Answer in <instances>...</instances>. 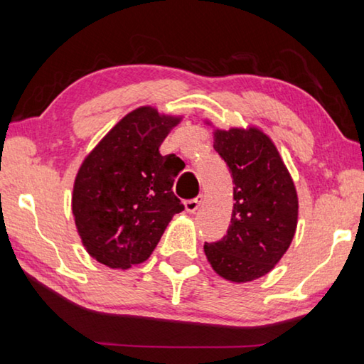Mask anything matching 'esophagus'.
Wrapping results in <instances>:
<instances>
[{
    "mask_svg": "<svg viewBox=\"0 0 364 364\" xmlns=\"http://www.w3.org/2000/svg\"><path fill=\"white\" fill-rule=\"evenodd\" d=\"M202 202H204V196H197L196 199H191V200H186L184 202V208H186V212L189 213H194L199 210V207L202 205Z\"/></svg>",
    "mask_w": 364,
    "mask_h": 364,
    "instance_id": "1",
    "label": "esophagus"
}]
</instances>
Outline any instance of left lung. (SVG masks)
<instances>
[{
	"mask_svg": "<svg viewBox=\"0 0 364 364\" xmlns=\"http://www.w3.org/2000/svg\"><path fill=\"white\" fill-rule=\"evenodd\" d=\"M213 128V149L232 176L228 234L204 245L208 263L226 281L250 282L268 274L295 236L299 196L278 147L258 127Z\"/></svg>",
	"mask_w": 364,
	"mask_h": 364,
	"instance_id": "obj_1",
	"label": "left lung"
}]
</instances>
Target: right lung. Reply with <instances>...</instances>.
<instances>
[{
	"instance_id": "1",
	"label": "right lung",
	"mask_w": 364,
	"mask_h": 364,
	"mask_svg": "<svg viewBox=\"0 0 364 364\" xmlns=\"http://www.w3.org/2000/svg\"><path fill=\"white\" fill-rule=\"evenodd\" d=\"M183 120L154 106L128 112L83 159L72 191V215L96 262L128 269L151 257L165 228L184 210L173 194L175 154L160 144Z\"/></svg>"
}]
</instances>
